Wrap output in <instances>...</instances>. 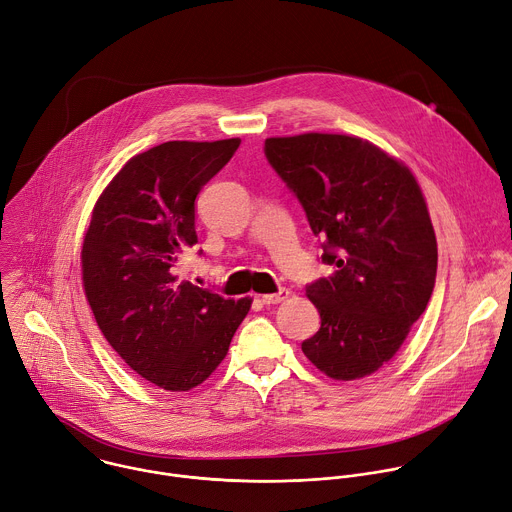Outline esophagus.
<instances>
[{"label": "esophagus", "instance_id": "1", "mask_svg": "<svg viewBox=\"0 0 512 512\" xmlns=\"http://www.w3.org/2000/svg\"><path fill=\"white\" fill-rule=\"evenodd\" d=\"M288 294H290V292H288L286 288H280V290L274 292V294H262L260 300H262V304H278V302L286 300Z\"/></svg>", "mask_w": 512, "mask_h": 512}]
</instances>
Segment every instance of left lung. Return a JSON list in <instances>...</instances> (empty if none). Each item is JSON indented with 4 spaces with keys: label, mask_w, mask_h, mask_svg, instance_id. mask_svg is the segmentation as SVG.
Returning <instances> with one entry per match:
<instances>
[{
    "label": "left lung",
    "mask_w": 512,
    "mask_h": 512,
    "mask_svg": "<svg viewBox=\"0 0 512 512\" xmlns=\"http://www.w3.org/2000/svg\"><path fill=\"white\" fill-rule=\"evenodd\" d=\"M264 155L300 201L321 260L335 268L306 284L321 329L302 353L333 379L371 375L434 292L438 244L422 189L403 163L359 137H272Z\"/></svg>",
    "instance_id": "1"
}]
</instances>
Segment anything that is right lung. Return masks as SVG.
<instances>
[{"instance_id":"right-lung-1","label":"right lung","mask_w":512,"mask_h":512,"mask_svg":"<svg viewBox=\"0 0 512 512\" xmlns=\"http://www.w3.org/2000/svg\"><path fill=\"white\" fill-rule=\"evenodd\" d=\"M238 147L167 141L135 155L98 197L84 236L82 282L98 329L167 391L206 381L250 311L252 298H224L175 274L197 244L195 197Z\"/></svg>"}]
</instances>
